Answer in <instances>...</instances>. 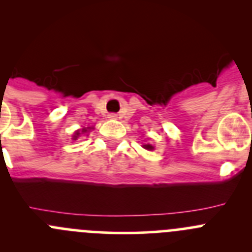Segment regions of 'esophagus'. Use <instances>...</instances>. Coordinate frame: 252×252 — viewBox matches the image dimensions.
<instances>
[{
	"instance_id": "obj_1",
	"label": "esophagus",
	"mask_w": 252,
	"mask_h": 252,
	"mask_svg": "<svg viewBox=\"0 0 252 252\" xmlns=\"http://www.w3.org/2000/svg\"><path fill=\"white\" fill-rule=\"evenodd\" d=\"M108 117H109L110 119H117V117H118V115L115 114V113H110V114L108 115Z\"/></svg>"
}]
</instances>
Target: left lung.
I'll return each instance as SVG.
<instances>
[{"label": "left lung", "instance_id": "1", "mask_svg": "<svg viewBox=\"0 0 252 252\" xmlns=\"http://www.w3.org/2000/svg\"><path fill=\"white\" fill-rule=\"evenodd\" d=\"M144 148H145V149H148V150H152V149H154V148H153V145H150V144H147V145H144Z\"/></svg>", "mask_w": 252, "mask_h": 252}]
</instances>
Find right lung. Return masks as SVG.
<instances>
[{
  "label": "right lung",
  "instance_id": "1",
  "mask_svg": "<svg viewBox=\"0 0 252 252\" xmlns=\"http://www.w3.org/2000/svg\"><path fill=\"white\" fill-rule=\"evenodd\" d=\"M83 131H86V130H84V129H83ZM78 135H79V133H77V134H76V137H74V138H77V137H78Z\"/></svg>",
  "mask_w": 252,
  "mask_h": 252
}]
</instances>
